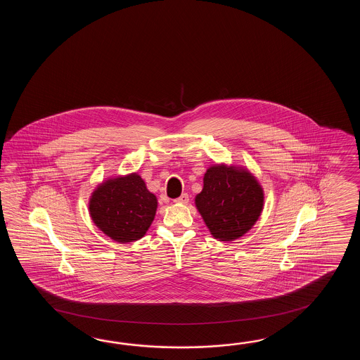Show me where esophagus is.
I'll use <instances>...</instances> for the list:
<instances>
[{"label": "esophagus", "instance_id": "esophagus-1", "mask_svg": "<svg viewBox=\"0 0 360 360\" xmlns=\"http://www.w3.org/2000/svg\"><path fill=\"white\" fill-rule=\"evenodd\" d=\"M174 202H175V203H183V205H185V203L189 202V195H188L186 193H184L180 197L174 199Z\"/></svg>", "mask_w": 360, "mask_h": 360}]
</instances>
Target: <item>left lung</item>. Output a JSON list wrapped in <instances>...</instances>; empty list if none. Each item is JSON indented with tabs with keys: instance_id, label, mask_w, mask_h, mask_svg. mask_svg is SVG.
I'll return each instance as SVG.
<instances>
[{
	"instance_id": "1",
	"label": "left lung",
	"mask_w": 360,
	"mask_h": 360,
	"mask_svg": "<svg viewBox=\"0 0 360 360\" xmlns=\"http://www.w3.org/2000/svg\"><path fill=\"white\" fill-rule=\"evenodd\" d=\"M195 206L216 239L234 240L259 220L264 191L247 169L214 165L207 169Z\"/></svg>"
}]
</instances>
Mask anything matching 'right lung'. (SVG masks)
I'll return each mask as SVG.
<instances>
[{
	"mask_svg": "<svg viewBox=\"0 0 360 360\" xmlns=\"http://www.w3.org/2000/svg\"><path fill=\"white\" fill-rule=\"evenodd\" d=\"M92 221L115 242L127 243L146 236L157 211V198L138 174L100 184L89 202Z\"/></svg>",
	"mask_w": 360,
	"mask_h": 360,
	"instance_id": "1",
	"label": "right lung"
}]
</instances>
